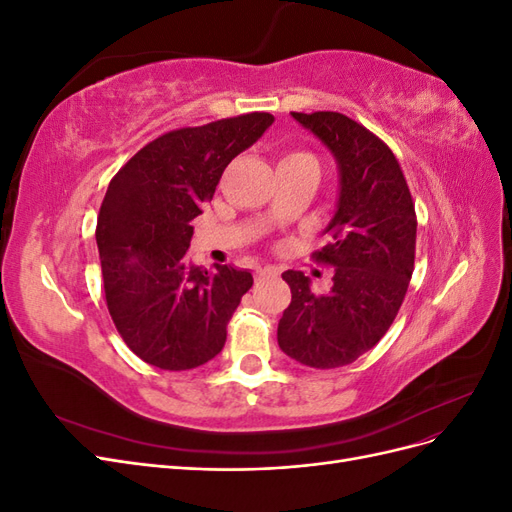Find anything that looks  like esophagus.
<instances>
[{"label":"esophagus","instance_id":"1","mask_svg":"<svg viewBox=\"0 0 512 512\" xmlns=\"http://www.w3.org/2000/svg\"><path fill=\"white\" fill-rule=\"evenodd\" d=\"M277 273H280V271H277L275 267H258L256 269L258 280H267V277H277Z\"/></svg>","mask_w":512,"mask_h":512}]
</instances>
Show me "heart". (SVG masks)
Listing matches in <instances>:
<instances>
[{
	"mask_svg": "<svg viewBox=\"0 0 512 512\" xmlns=\"http://www.w3.org/2000/svg\"><path fill=\"white\" fill-rule=\"evenodd\" d=\"M284 160H314V158L309 156V153H299V151H297V153H286V156L282 158V162H284Z\"/></svg>",
	"mask_w": 512,
	"mask_h": 512,
	"instance_id": "1",
	"label": "heart"
}]
</instances>
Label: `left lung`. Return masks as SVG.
I'll use <instances>...</instances> for the list:
<instances>
[{"mask_svg": "<svg viewBox=\"0 0 512 512\" xmlns=\"http://www.w3.org/2000/svg\"><path fill=\"white\" fill-rule=\"evenodd\" d=\"M337 162L339 192L331 243L316 260L335 267L333 286L314 292L303 271L282 273L292 301L277 324V344L307 367L350 365L389 331L414 271L416 215L393 151L342 113H292Z\"/></svg>", "mask_w": 512, "mask_h": 512, "instance_id": "1", "label": "left lung"}]
</instances>
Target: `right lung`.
Returning a JSON list of instances; mask_svg holds the SVG:
<instances>
[{
    "label": "right lung",
    "mask_w": 512,
    "mask_h": 512,
    "mask_svg": "<svg viewBox=\"0 0 512 512\" xmlns=\"http://www.w3.org/2000/svg\"><path fill=\"white\" fill-rule=\"evenodd\" d=\"M275 121L269 113L166 132L108 183L96 243L106 305L128 348L153 367L205 365L226 342V324L252 288L247 269L196 267L190 222L213 198L224 168Z\"/></svg>",
    "instance_id": "obj_1"
}]
</instances>
